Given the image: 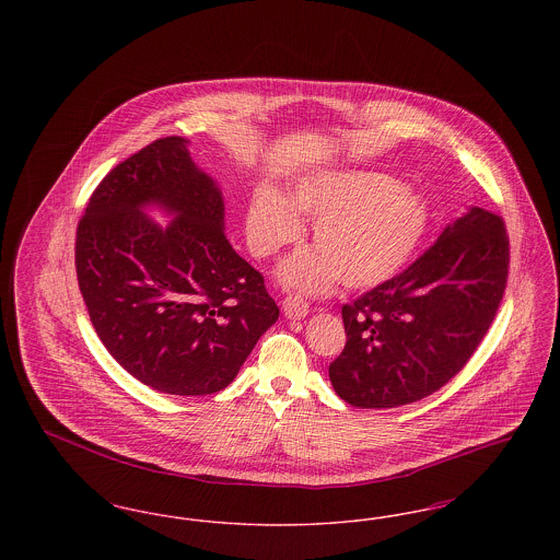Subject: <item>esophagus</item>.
I'll use <instances>...</instances> for the list:
<instances>
[{
	"label": "esophagus",
	"instance_id": "obj_1",
	"mask_svg": "<svg viewBox=\"0 0 560 560\" xmlns=\"http://www.w3.org/2000/svg\"><path fill=\"white\" fill-rule=\"evenodd\" d=\"M283 315H285L288 319H304V317L308 315V304H306L302 298H298V295H288V298L283 300Z\"/></svg>",
	"mask_w": 560,
	"mask_h": 560
}]
</instances>
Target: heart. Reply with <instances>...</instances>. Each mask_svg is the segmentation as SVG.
Segmentation results:
<instances>
[{
    "label": "heart",
    "mask_w": 560,
    "mask_h": 560,
    "mask_svg": "<svg viewBox=\"0 0 560 560\" xmlns=\"http://www.w3.org/2000/svg\"><path fill=\"white\" fill-rule=\"evenodd\" d=\"M298 215L315 220L317 249L288 258L277 277L304 293L329 292L340 279L372 290L397 277L418 252L430 224L427 197L373 170H323L302 176L288 197L260 190L245 218L247 245L268 258L302 235Z\"/></svg>",
    "instance_id": "1"
}]
</instances>
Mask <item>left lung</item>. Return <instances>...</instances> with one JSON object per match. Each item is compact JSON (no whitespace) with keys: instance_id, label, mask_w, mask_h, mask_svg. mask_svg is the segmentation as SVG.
<instances>
[{"instance_id":"1","label":"left lung","mask_w":560,"mask_h":560,"mask_svg":"<svg viewBox=\"0 0 560 560\" xmlns=\"http://www.w3.org/2000/svg\"><path fill=\"white\" fill-rule=\"evenodd\" d=\"M500 215L470 208L413 265L342 308L347 347L329 365L336 395L361 409L424 399L459 372L506 290Z\"/></svg>"}]
</instances>
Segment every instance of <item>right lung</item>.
Instances as JSON below:
<instances>
[{
	"mask_svg": "<svg viewBox=\"0 0 560 560\" xmlns=\"http://www.w3.org/2000/svg\"><path fill=\"white\" fill-rule=\"evenodd\" d=\"M173 220L161 228L148 213ZM75 268L110 357L165 395L226 388L279 308L224 235L218 183L180 136L113 167L78 226Z\"/></svg>",
	"mask_w": 560,
	"mask_h": 560,
	"instance_id": "right-lung-1",
	"label": "right lung"
}]
</instances>
